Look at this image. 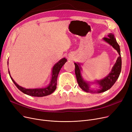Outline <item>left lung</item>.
Wrapping results in <instances>:
<instances>
[{
  "instance_id": "obj_1",
  "label": "left lung",
  "mask_w": 132,
  "mask_h": 132,
  "mask_svg": "<svg viewBox=\"0 0 132 132\" xmlns=\"http://www.w3.org/2000/svg\"><path fill=\"white\" fill-rule=\"evenodd\" d=\"M104 40L117 50L119 56L118 57L114 67H113L111 72L109 73L108 76L102 80L97 81L98 83L100 85L99 89L97 91H93L90 89L89 84L85 81L81 76L80 70V68L79 67V64L78 65L76 63H74L75 66V74H76L78 85L81 89L86 92L99 93L108 90L116 83L121 72V57L120 54V49L116 39L114 38V35H113L112 34H110L108 35V37H104Z\"/></svg>"
}]
</instances>
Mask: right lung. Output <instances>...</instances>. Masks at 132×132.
Returning <instances> with one entry per match:
<instances>
[{
	"instance_id": "1",
	"label": "right lung",
	"mask_w": 132,
	"mask_h": 132,
	"mask_svg": "<svg viewBox=\"0 0 132 132\" xmlns=\"http://www.w3.org/2000/svg\"><path fill=\"white\" fill-rule=\"evenodd\" d=\"M66 62L67 59H65V58H63L61 59L60 61H59L56 64H55L53 68L52 77L51 83H50L49 85L47 87H45V88L35 89H28L23 88V87L19 86L15 82L13 78L11 77L9 71V73L12 80L13 81V82L14 83L15 85L17 87V88L19 90L22 92L23 93L26 94L27 95L33 97L46 96L49 95H51V94H52L56 89V85H57V78L59 73L61 70V68L65 64V63Z\"/></svg>"
}]
</instances>
